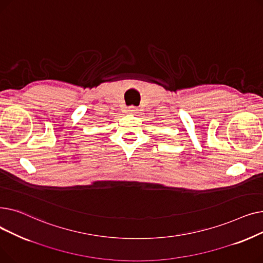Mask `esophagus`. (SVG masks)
Here are the masks:
<instances>
[{
    "instance_id": "obj_1",
    "label": "esophagus",
    "mask_w": 263,
    "mask_h": 263,
    "mask_svg": "<svg viewBox=\"0 0 263 263\" xmlns=\"http://www.w3.org/2000/svg\"><path fill=\"white\" fill-rule=\"evenodd\" d=\"M129 113L130 114H136L137 113V108L135 106H130L129 107Z\"/></svg>"
}]
</instances>
